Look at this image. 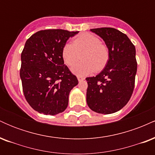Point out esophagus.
I'll list each match as a JSON object with an SVG mask.
<instances>
[{
    "label": "esophagus",
    "instance_id": "34e87169",
    "mask_svg": "<svg viewBox=\"0 0 155 155\" xmlns=\"http://www.w3.org/2000/svg\"><path fill=\"white\" fill-rule=\"evenodd\" d=\"M77 79L79 80V81H81L83 80H84V78L82 77V76H77Z\"/></svg>",
    "mask_w": 155,
    "mask_h": 155
}]
</instances>
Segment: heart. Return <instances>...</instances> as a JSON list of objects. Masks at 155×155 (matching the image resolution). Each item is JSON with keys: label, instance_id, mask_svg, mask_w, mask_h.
I'll return each instance as SVG.
<instances>
[{"label": "heart", "instance_id": "1", "mask_svg": "<svg viewBox=\"0 0 155 155\" xmlns=\"http://www.w3.org/2000/svg\"><path fill=\"white\" fill-rule=\"evenodd\" d=\"M82 54V63L78 64L72 71L77 76H86L95 71H101L106 67L109 60V49L101 43L100 38L91 33H82L73 40V44L67 43L62 50L64 63L72 67L80 60Z\"/></svg>", "mask_w": 155, "mask_h": 155}]
</instances>
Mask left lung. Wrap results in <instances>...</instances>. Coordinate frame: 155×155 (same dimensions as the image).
<instances>
[{
	"label": "left lung",
	"instance_id": "1",
	"mask_svg": "<svg viewBox=\"0 0 155 155\" xmlns=\"http://www.w3.org/2000/svg\"><path fill=\"white\" fill-rule=\"evenodd\" d=\"M90 31L105 41L109 60L100 74L86 78L87 103L92 111L109 114L120 111L132 96L137 71L136 48L127 35L115 28Z\"/></svg>",
	"mask_w": 155,
	"mask_h": 155
}]
</instances>
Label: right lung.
Returning a JSON list of instances; mask_svg holds the SVG:
<instances>
[{
	"instance_id": "1",
	"label": "right lung",
	"mask_w": 155,
	"mask_h": 155,
	"mask_svg": "<svg viewBox=\"0 0 155 155\" xmlns=\"http://www.w3.org/2000/svg\"><path fill=\"white\" fill-rule=\"evenodd\" d=\"M79 31L42 30L27 40L21 54L20 78L27 102L35 111L55 115L65 111L71 90L79 83L64 64L63 48Z\"/></svg>"
}]
</instances>
